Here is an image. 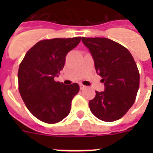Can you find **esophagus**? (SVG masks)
<instances>
[{
  "instance_id": "obj_1",
  "label": "esophagus",
  "mask_w": 153,
  "mask_h": 153,
  "mask_svg": "<svg viewBox=\"0 0 153 153\" xmlns=\"http://www.w3.org/2000/svg\"><path fill=\"white\" fill-rule=\"evenodd\" d=\"M85 87H86V86H85L84 85L79 84V88H80V90H83V89H85Z\"/></svg>"
}]
</instances>
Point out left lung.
<instances>
[{
    "label": "left lung",
    "mask_w": 153,
    "mask_h": 153,
    "mask_svg": "<svg viewBox=\"0 0 153 153\" xmlns=\"http://www.w3.org/2000/svg\"><path fill=\"white\" fill-rule=\"evenodd\" d=\"M94 60L97 74L102 78L104 91H96L89 102L96 117L113 122L123 117L133 105L140 86V73L128 50L105 37H82Z\"/></svg>",
    "instance_id": "left-lung-1"
}]
</instances>
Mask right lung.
<instances>
[{
    "instance_id": "add662e5",
    "label": "right lung",
    "mask_w": 153,
    "mask_h": 153,
    "mask_svg": "<svg viewBox=\"0 0 153 153\" xmlns=\"http://www.w3.org/2000/svg\"><path fill=\"white\" fill-rule=\"evenodd\" d=\"M80 36L37 42L25 54L18 70L19 92L36 118L47 123L60 122L69 115L71 102L78 93L77 83L56 82L66 56L79 44Z\"/></svg>"
}]
</instances>
